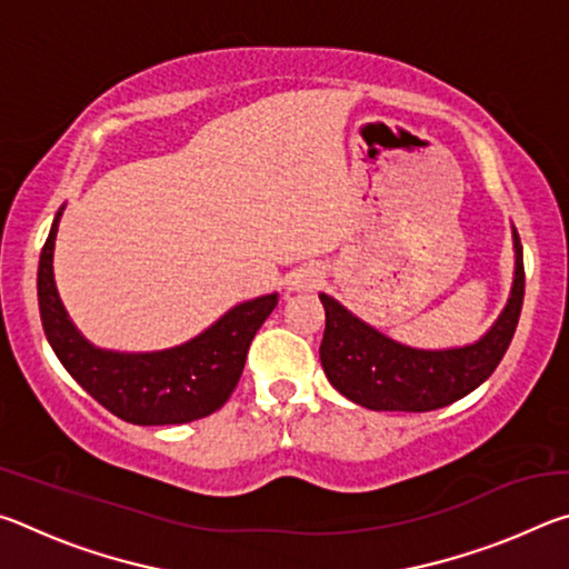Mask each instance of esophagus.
Here are the masks:
<instances>
[{
  "label": "esophagus",
  "instance_id": "1",
  "mask_svg": "<svg viewBox=\"0 0 569 569\" xmlns=\"http://www.w3.org/2000/svg\"><path fill=\"white\" fill-rule=\"evenodd\" d=\"M319 273L313 271V268H303V271H298L291 276V281H288V286H291V291H311V288L319 286Z\"/></svg>",
  "mask_w": 569,
  "mask_h": 569
}]
</instances>
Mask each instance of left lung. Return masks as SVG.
I'll return each instance as SVG.
<instances>
[{
	"mask_svg": "<svg viewBox=\"0 0 569 569\" xmlns=\"http://www.w3.org/2000/svg\"><path fill=\"white\" fill-rule=\"evenodd\" d=\"M515 278L507 306L479 341L455 349H413L373 329L336 298L326 308L321 366L331 387L371 411H431L485 383L512 341L525 298L522 243L512 228Z\"/></svg>",
	"mask_w": 569,
	"mask_h": 569,
	"instance_id": "1",
	"label": "left lung"
}]
</instances>
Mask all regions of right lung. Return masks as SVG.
<instances>
[{"instance_id":"add662e5","label":"right lung","mask_w":569,"mask_h":569,"mask_svg":"<svg viewBox=\"0 0 569 569\" xmlns=\"http://www.w3.org/2000/svg\"><path fill=\"white\" fill-rule=\"evenodd\" d=\"M64 206L57 210L37 271V298L47 341L70 377L122 421L140 427L188 423L218 411L243 373L248 346L271 316L278 293L230 308L203 333L162 351H110L77 331L54 286V238Z\"/></svg>"}]
</instances>
